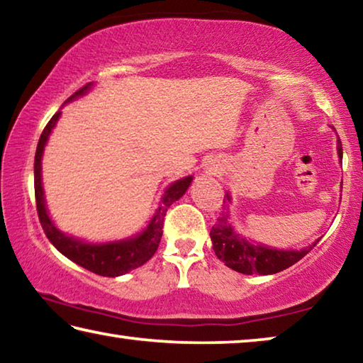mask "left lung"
I'll return each instance as SVG.
<instances>
[{
  "mask_svg": "<svg viewBox=\"0 0 363 363\" xmlns=\"http://www.w3.org/2000/svg\"><path fill=\"white\" fill-rule=\"evenodd\" d=\"M337 157L340 163L342 160V147L341 140L337 139L336 144ZM224 211L218 219V223L211 227L210 237L213 242V250L216 253L218 259L223 261L227 267L235 270V272L247 275H270L277 274L280 270H285L294 262H298L301 257H304L309 251L315 247L317 242L311 243L309 247L299 250H280L274 247H267L261 242L251 240L250 237H245L243 233L237 230L235 224L230 219L229 205L232 203V196L225 192Z\"/></svg>",
  "mask_w": 363,
  "mask_h": 363,
  "instance_id": "8db88e82",
  "label": "left lung"
}]
</instances>
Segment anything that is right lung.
<instances>
[{
    "instance_id": "right-lung-1",
    "label": "right lung",
    "mask_w": 363,
    "mask_h": 363,
    "mask_svg": "<svg viewBox=\"0 0 363 363\" xmlns=\"http://www.w3.org/2000/svg\"><path fill=\"white\" fill-rule=\"evenodd\" d=\"M94 83H88L83 86L82 89L77 91L75 94L70 96L65 104L78 99L84 94H88ZM62 112H59L52 116L43 130L38 147H36L35 153V196H36V210H38V218L43 230H45L48 240L54 245L59 253H62L65 257H69L78 266L91 270L97 275H104V277H120L131 272L133 269H138L143 266L150 257L155 255L158 248V243L162 240L163 235V218L167 214L168 208L179 200L181 196L187 192L190 184L194 181V176L181 177L164 189L162 194V199L158 201V206L155 213L143 230L138 232L136 235H130L120 240H110V242H86L83 238H78L75 235H69L59 229L54 224V220L49 216L46 199H45V189H43V153H45V147L49 140V136L54 128H56L57 121Z\"/></svg>"
}]
</instances>
